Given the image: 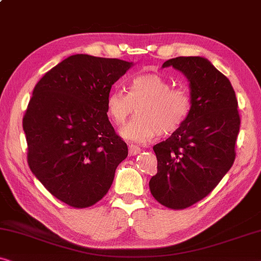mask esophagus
<instances>
[{
	"instance_id": "esophagus-1",
	"label": "esophagus",
	"mask_w": 261,
	"mask_h": 261,
	"mask_svg": "<svg viewBox=\"0 0 261 261\" xmlns=\"http://www.w3.org/2000/svg\"><path fill=\"white\" fill-rule=\"evenodd\" d=\"M139 152H141V148H139V146L134 145V144L129 145V155L130 156H135V155H137V153H139Z\"/></svg>"
}]
</instances>
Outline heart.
I'll return each instance as SVG.
<instances>
[{
    "label": "heart",
    "mask_w": 261,
    "mask_h": 261,
    "mask_svg": "<svg viewBox=\"0 0 261 261\" xmlns=\"http://www.w3.org/2000/svg\"><path fill=\"white\" fill-rule=\"evenodd\" d=\"M137 108L138 115L120 130L124 139L144 143L177 131L188 118L192 101L183 90L171 89L170 83L156 73L132 78L130 92L113 89L106 98V112L117 126L123 125Z\"/></svg>",
    "instance_id": "1"
}]
</instances>
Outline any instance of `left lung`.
Segmentation results:
<instances>
[{"instance_id": "obj_1", "label": "left lung", "mask_w": 261, "mask_h": 261, "mask_svg": "<svg viewBox=\"0 0 261 261\" xmlns=\"http://www.w3.org/2000/svg\"><path fill=\"white\" fill-rule=\"evenodd\" d=\"M166 67L188 79L192 108L185 124L153 146L157 172L149 187L161 204L183 209L207 196L233 166L240 117L232 84L208 59L177 57Z\"/></svg>"}]
</instances>
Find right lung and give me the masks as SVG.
<instances>
[{
	"label": "right lung",
	"mask_w": 261,
	"mask_h": 261,
	"mask_svg": "<svg viewBox=\"0 0 261 261\" xmlns=\"http://www.w3.org/2000/svg\"><path fill=\"white\" fill-rule=\"evenodd\" d=\"M134 66L87 54L68 57L46 73L23 117L28 164L58 200L86 208L111 187L127 145L106 113L111 87Z\"/></svg>",
	"instance_id": "right-lung-1"
}]
</instances>
